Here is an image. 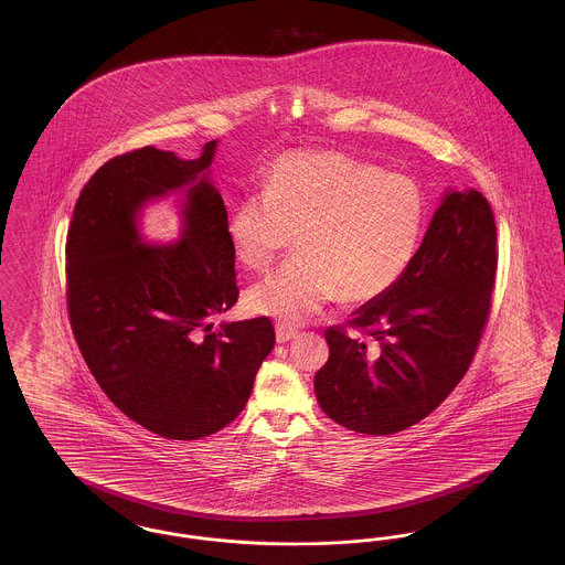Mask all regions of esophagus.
Wrapping results in <instances>:
<instances>
[{
    "mask_svg": "<svg viewBox=\"0 0 565 565\" xmlns=\"http://www.w3.org/2000/svg\"><path fill=\"white\" fill-rule=\"evenodd\" d=\"M275 337H277V343H288L298 337V330L288 326V323H277L275 326Z\"/></svg>",
    "mask_w": 565,
    "mask_h": 565,
    "instance_id": "1",
    "label": "esophagus"
}]
</instances>
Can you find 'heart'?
<instances>
[{
  "label": "heart",
  "instance_id": "obj_1",
  "mask_svg": "<svg viewBox=\"0 0 565 565\" xmlns=\"http://www.w3.org/2000/svg\"><path fill=\"white\" fill-rule=\"evenodd\" d=\"M426 220L419 184L343 152H288L270 164L263 196H245L226 233L243 267L296 256L245 295L249 311L302 322L328 300L369 302L411 265Z\"/></svg>",
  "mask_w": 565,
  "mask_h": 565
}]
</instances>
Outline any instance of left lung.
<instances>
[{"mask_svg":"<svg viewBox=\"0 0 565 565\" xmlns=\"http://www.w3.org/2000/svg\"><path fill=\"white\" fill-rule=\"evenodd\" d=\"M495 222L479 190H447L401 279L351 313L350 334L326 330L328 362L313 385L348 430L396 434L443 403L466 375L489 318Z\"/></svg>","mask_w":565,"mask_h":565,"instance_id":"1","label":"left lung"}]
</instances>
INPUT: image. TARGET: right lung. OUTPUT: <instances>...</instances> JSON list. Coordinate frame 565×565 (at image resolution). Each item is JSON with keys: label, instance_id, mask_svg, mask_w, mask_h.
Returning <instances> with one entry per match:
<instances>
[{"label": "right lung", "instance_id": "right-lung-1", "mask_svg": "<svg viewBox=\"0 0 565 565\" xmlns=\"http://www.w3.org/2000/svg\"><path fill=\"white\" fill-rule=\"evenodd\" d=\"M217 141L194 161L152 146L99 167L67 231V311L88 371L135 424L171 440L228 426L275 345L269 318L220 323L239 296L226 207L210 180ZM183 192V235L146 244L140 210Z\"/></svg>", "mask_w": 565, "mask_h": 565}]
</instances>
